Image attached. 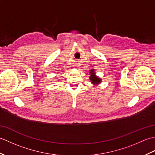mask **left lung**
<instances>
[{
	"mask_svg": "<svg viewBox=\"0 0 155 155\" xmlns=\"http://www.w3.org/2000/svg\"><path fill=\"white\" fill-rule=\"evenodd\" d=\"M91 76H90V80L91 81V83L93 84H99L101 82V78H98L97 76L95 75V72L94 69H92L91 70Z\"/></svg>",
	"mask_w": 155,
	"mask_h": 155,
	"instance_id": "obj_1",
	"label": "left lung"
}]
</instances>
